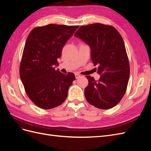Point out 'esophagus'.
<instances>
[{"mask_svg":"<svg viewBox=\"0 0 151 151\" xmlns=\"http://www.w3.org/2000/svg\"><path fill=\"white\" fill-rule=\"evenodd\" d=\"M75 76H76V78L77 79V78H79V77H80V74H78V73L76 72V73H75Z\"/></svg>","mask_w":151,"mask_h":151,"instance_id":"obj_1","label":"esophagus"}]
</instances>
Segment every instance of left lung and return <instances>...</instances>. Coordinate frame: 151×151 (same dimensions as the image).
Wrapping results in <instances>:
<instances>
[{
    "label": "left lung",
    "mask_w": 151,
    "mask_h": 151,
    "mask_svg": "<svg viewBox=\"0 0 151 151\" xmlns=\"http://www.w3.org/2000/svg\"><path fill=\"white\" fill-rule=\"evenodd\" d=\"M88 44L91 60L98 65L100 79L86 76L88 86L84 90L90 104L103 109L118 104L124 96L130 77V65L125 43L113 26L101 23L81 26L74 34Z\"/></svg>",
    "instance_id": "obj_1"
}]
</instances>
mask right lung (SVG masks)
I'll return each mask as SVG.
<instances>
[{
	"mask_svg": "<svg viewBox=\"0 0 151 151\" xmlns=\"http://www.w3.org/2000/svg\"><path fill=\"white\" fill-rule=\"evenodd\" d=\"M79 26L50 24L36 27L26 41L19 74L26 93L36 106L49 109L60 106L76 79L74 74L56 70L62 48Z\"/></svg>",
	"mask_w": 151,
	"mask_h": 151,
	"instance_id": "add662e5",
	"label": "right lung"
}]
</instances>
